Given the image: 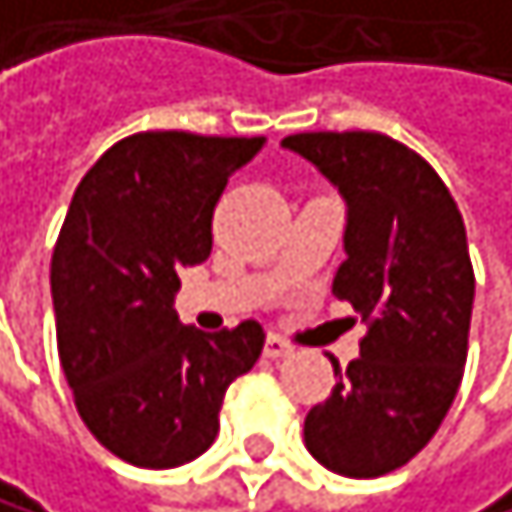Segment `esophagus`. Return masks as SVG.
I'll return each instance as SVG.
<instances>
[{"instance_id":"obj_1","label":"esophagus","mask_w":512,"mask_h":512,"mask_svg":"<svg viewBox=\"0 0 512 512\" xmlns=\"http://www.w3.org/2000/svg\"><path fill=\"white\" fill-rule=\"evenodd\" d=\"M290 350V341H284L281 334H269V338H265V356H287Z\"/></svg>"}]
</instances>
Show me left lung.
I'll return each mask as SVG.
<instances>
[{"instance_id": "8db88e82", "label": "left lung", "mask_w": 512, "mask_h": 512, "mask_svg": "<svg viewBox=\"0 0 512 512\" xmlns=\"http://www.w3.org/2000/svg\"><path fill=\"white\" fill-rule=\"evenodd\" d=\"M341 190L344 253L331 294L369 325L338 385L306 413L325 469L378 479L432 441L463 381L475 275L454 196L410 146L375 131L284 137Z\"/></svg>"}]
</instances>
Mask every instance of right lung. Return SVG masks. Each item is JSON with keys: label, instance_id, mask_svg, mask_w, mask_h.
<instances>
[{"label": "right lung", "instance_id": "obj_1", "mask_svg": "<svg viewBox=\"0 0 512 512\" xmlns=\"http://www.w3.org/2000/svg\"><path fill=\"white\" fill-rule=\"evenodd\" d=\"M262 137L143 131L77 184L52 253L58 359L80 419L131 466L171 469L218 435L228 385L262 353L259 322L218 334L174 312L184 265L212 253V212Z\"/></svg>", "mask_w": 512, "mask_h": 512}]
</instances>
